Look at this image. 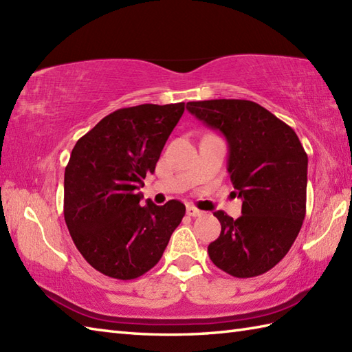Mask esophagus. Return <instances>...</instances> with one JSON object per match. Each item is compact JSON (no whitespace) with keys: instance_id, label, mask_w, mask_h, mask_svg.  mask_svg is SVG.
<instances>
[{"instance_id":"34e87169","label":"esophagus","mask_w":352,"mask_h":352,"mask_svg":"<svg viewBox=\"0 0 352 352\" xmlns=\"http://www.w3.org/2000/svg\"><path fill=\"white\" fill-rule=\"evenodd\" d=\"M186 212H188V214H189V216H193V218H197V216H201V214H203V212H201L199 208L193 207V206H188V210H186Z\"/></svg>"}]
</instances>
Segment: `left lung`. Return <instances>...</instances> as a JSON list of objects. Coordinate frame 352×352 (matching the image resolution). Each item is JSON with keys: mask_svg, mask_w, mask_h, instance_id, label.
Returning a JSON list of instances; mask_svg holds the SVG:
<instances>
[{"mask_svg": "<svg viewBox=\"0 0 352 352\" xmlns=\"http://www.w3.org/2000/svg\"><path fill=\"white\" fill-rule=\"evenodd\" d=\"M188 109L228 144V172L242 216L213 214L221 234L208 245L213 263L237 278L267 272L289 252L302 227L309 159L296 133L246 100L190 101Z\"/></svg>", "mask_w": 352, "mask_h": 352, "instance_id": "left-lung-1", "label": "left lung"}]
</instances>
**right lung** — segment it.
<instances>
[{"label": "right lung", "instance_id": "obj_1", "mask_svg": "<svg viewBox=\"0 0 352 352\" xmlns=\"http://www.w3.org/2000/svg\"><path fill=\"white\" fill-rule=\"evenodd\" d=\"M184 102L140 104L102 118L74 146L65 169V222L96 271L133 280L154 267L180 226L177 199L155 206L138 192L154 172Z\"/></svg>", "mask_w": 352, "mask_h": 352}]
</instances>
